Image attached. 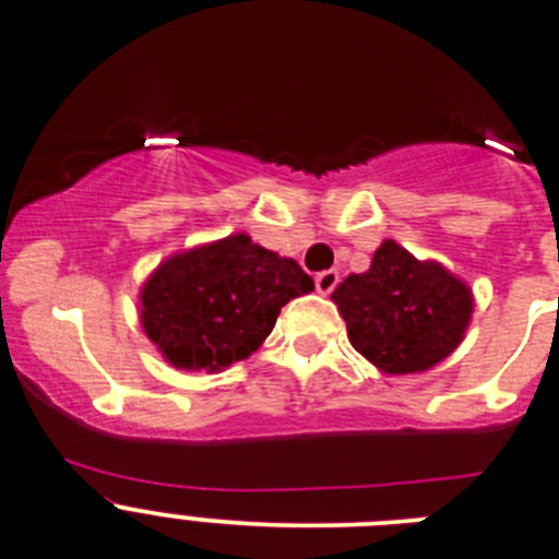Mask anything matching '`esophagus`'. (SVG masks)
Instances as JSON below:
<instances>
[{
  "mask_svg": "<svg viewBox=\"0 0 559 559\" xmlns=\"http://www.w3.org/2000/svg\"><path fill=\"white\" fill-rule=\"evenodd\" d=\"M313 284H317L319 295H330L335 289V284H338V273L335 270H322V273H317Z\"/></svg>",
  "mask_w": 559,
  "mask_h": 559,
  "instance_id": "1",
  "label": "esophagus"
}]
</instances>
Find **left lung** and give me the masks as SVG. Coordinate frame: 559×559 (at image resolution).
Here are the masks:
<instances>
[{"label":"left lung","mask_w":559,"mask_h":559,"mask_svg":"<svg viewBox=\"0 0 559 559\" xmlns=\"http://www.w3.org/2000/svg\"><path fill=\"white\" fill-rule=\"evenodd\" d=\"M349 344L382 373H420L464 341L475 297L440 262H420L395 240L373 251L366 273L335 286Z\"/></svg>","instance_id":"left-lung-1"}]
</instances>
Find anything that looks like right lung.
I'll return each instance as SVG.
<instances>
[{
    "label": "right lung",
    "instance_id": "obj_1",
    "mask_svg": "<svg viewBox=\"0 0 559 559\" xmlns=\"http://www.w3.org/2000/svg\"><path fill=\"white\" fill-rule=\"evenodd\" d=\"M311 289L295 259L240 231L164 259L139 292V319L166 362L213 373L257 352L281 308Z\"/></svg>",
    "mask_w": 559,
    "mask_h": 559
}]
</instances>
